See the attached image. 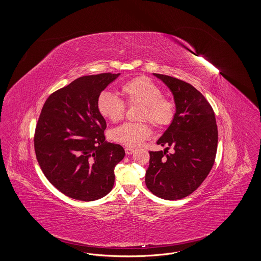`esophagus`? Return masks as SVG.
<instances>
[{
    "instance_id": "1",
    "label": "esophagus",
    "mask_w": 261,
    "mask_h": 261,
    "mask_svg": "<svg viewBox=\"0 0 261 261\" xmlns=\"http://www.w3.org/2000/svg\"><path fill=\"white\" fill-rule=\"evenodd\" d=\"M134 151H135V149H132V148H128V147L125 148V152H126V154H128V155H129V154H132Z\"/></svg>"
}]
</instances>
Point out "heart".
I'll return each mask as SVG.
<instances>
[{"mask_svg": "<svg viewBox=\"0 0 261 261\" xmlns=\"http://www.w3.org/2000/svg\"><path fill=\"white\" fill-rule=\"evenodd\" d=\"M120 93L129 106L141 107L139 120H148L158 128L165 127L173 120V100L164 97L160 86L148 77L140 76L126 82L120 88ZM97 108L99 114L112 122L120 120L124 115V102L107 91L99 94ZM149 136V125L145 122H126L111 132L112 140L129 148L140 146Z\"/></svg>", "mask_w": 261, "mask_h": 261, "instance_id": "obj_1", "label": "heart"}]
</instances>
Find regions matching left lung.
<instances>
[{
	"label": "left lung",
	"instance_id": "left-lung-1",
	"mask_svg": "<svg viewBox=\"0 0 261 261\" xmlns=\"http://www.w3.org/2000/svg\"><path fill=\"white\" fill-rule=\"evenodd\" d=\"M173 95V120L156 144L164 150L149 151L146 185L162 199H181L204 181L213 166L218 142L215 115L211 105L191 84L168 75L152 73ZM169 146L172 154H167Z\"/></svg>",
	"mask_w": 261,
	"mask_h": 261
}]
</instances>
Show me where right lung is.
Returning <instances> with one entry per match:
<instances>
[{
    "instance_id": "obj_1",
    "label": "right lung",
    "mask_w": 261,
    "mask_h": 261,
    "mask_svg": "<svg viewBox=\"0 0 261 261\" xmlns=\"http://www.w3.org/2000/svg\"><path fill=\"white\" fill-rule=\"evenodd\" d=\"M119 75L77 78L53 93L42 109L34 137L38 163L50 184L71 199L92 201L112 191L114 167L125 151L106 141L97 99Z\"/></svg>"
}]
</instances>
